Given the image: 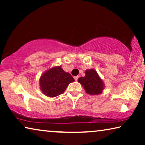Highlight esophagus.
Listing matches in <instances>:
<instances>
[{
  "label": "esophagus",
  "mask_w": 145,
  "mask_h": 145,
  "mask_svg": "<svg viewBox=\"0 0 145 145\" xmlns=\"http://www.w3.org/2000/svg\"><path fill=\"white\" fill-rule=\"evenodd\" d=\"M74 78H75V81H77V80H78V76H75V77H74Z\"/></svg>",
  "instance_id": "34e87169"
}]
</instances>
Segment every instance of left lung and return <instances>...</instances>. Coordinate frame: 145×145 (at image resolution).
<instances>
[{"mask_svg":"<svg viewBox=\"0 0 145 145\" xmlns=\"http://www.w3.org/2000/svg\"><path fill=\"white\" fill-rule=\"evenodd\" d=\"M85 77H80L78 79L84 88L87 93L90 95H99L104 89V84L100 79L97 72L95 70L91 69L86 71Z\"/></svg>","mask_w":145,"mask_h":145,"instance_id":"left-lung-1","label":"left lung"}]
</instances>
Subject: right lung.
<instances>
[{"mask_svg":"<svg viewBox=\"0 0 145 145\" xmlns=\"http://www.w3.org/2000/svg\"><path fill=\"white\" fill-rule=\"evenodd\" d=\"M75 80L70 73L65 72L61 67L52 68L44 73L40 79V88L45 95L55 97L62 94L68 84Z\"/></svg>","mask_w":145,"mask_h":145,"instance_id":"add662e5","label":"right lung"}]
</instances>
